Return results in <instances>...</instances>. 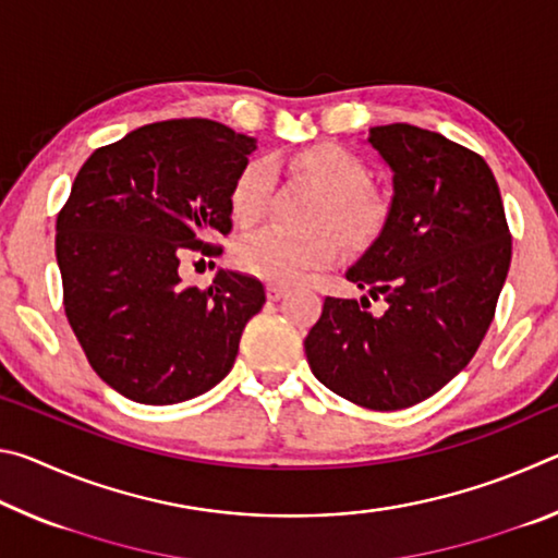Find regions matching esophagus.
I'll list each match as a JSON object with an SVG mask.
<instances>
[{"label":"esophagus","mask_w":558,"mask_h":558,"mask_svg":"<svg viewBox=\"0 0 558 558\" xmlns=\"http://www.w3.org/2000/svg\"><path fill=\"white\" fill-rule=\"evenodd\" d=\"M266 292H268V300H280L288 292V288L280 286V282H268Z\"/></svg>","instance_id":"34e87169"}]
</instances>
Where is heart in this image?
I'll list each match as a JSON object with an SVG mask.
<instances>
[{
  "instance_id": "obj_1",
  "label": "heart",
  "mask_w": 558,
  "mask_h": 558,
  "mask_svg": "<svg viewBox=\"0 0 558 558\" xmlns=\"http://www.w3.org/2000/svg\"><path fill=\"white\" fill-rule=\"evenodd\" d=\"M298 172L325 189L327 202L319 226H335L352 245H366L379 235L391 216L386 194L369 184V167L362 157L339 145H315L292 157ZM272 189L268 159H251L235 172L229 189V206L235 223L253 226L266 214ZM335 231L292 235L280 229H263L235 248V266L270 282L300 280L307 270L332 266L342 256V241Z\"/></svg>"
}]
</instances>
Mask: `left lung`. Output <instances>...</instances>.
I'll list each match as a JSON object with an SVG mask.
<instances>
[{"mask_svg": "<svg viewBox=\"0 0 558 558\" xmlns=\"http://www.w3.org/2000/svg\"><path fill=\"white\" fill-rule=\"evenodd\" d=\"M369 143L393 169L391 216L347 280L384 300L325 298L305 337L310 369L372 411L409 409L475 356L512 263L502 196L477 153L438 132L391 122Z\"/></svg>", "mask_w": 558, "mask_h": 558, "instance_id": "8db88e82", "label": "left lung"}]
</instances>
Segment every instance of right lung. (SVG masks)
<instances>
[{"instance_id":"obj_1","label":"right lung","mask_w":558,"mask_h":558,"mask_svg":"<svg viewBox=\"0 0 558 558\" xmlns=\"http://www.w3.org/2000/svg\"><path fill=\"white\" fill-rule=\"evenodd\" d=\"M251 137L206 118L132 130L98 147L56 219L63 310L88 364L130 401L169 405L231 372L263 282L219 270L182 286L184 251L221 256L233 229L229 189Z\"/></svg>"}]
</instances>
